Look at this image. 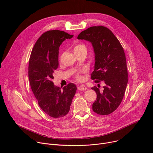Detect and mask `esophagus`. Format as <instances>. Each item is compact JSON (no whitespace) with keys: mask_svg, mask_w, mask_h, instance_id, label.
Here are the masks:
<instances>
[{"mask_svg":"<svg viewBox=\"0 0 153 153\" xmlns=\"http://www.w3.org/2000/svg\"><path fill=\"white\" fill-rule=\"evenodd\" d=\"M77 89H78L79 90H82V91H83V90H87V88L85 85H80V86L78 87V88H77Z\"/></svg>","mask_w":153,"mask_h":153,"instance_id":"esophagus-1","label":"esophagus"}]
</instances>
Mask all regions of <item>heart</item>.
<instances>
[{
    "instance_id": "heart-1",
    "label": "heart",
    "mask_w": 153,
    "mask_h": 153,
    "mask_svg": "<svg viewBox=\"0 0 153 153\" xmlns=\"http://www.w3.org/2000/svg\"><path fill=\"white\" fill-rule=\"evenodd\" d=\"M84 48H85V49H86V48H85V47L84 45L77 44H76V45L74 46V52H77V51H79V50H82V49H84ZM76 78H77V79H82V78H81V77H80L79 75H78V74L76 76Z\"/></svg>"
}]
</instances>
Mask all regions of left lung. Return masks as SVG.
I'll list each match as a JSON object with an SVG mask.
<instances>
[{
  "mask_svg": "<svg viewBox=\"0 0 153 153\" xmlns=\"http://www.w3.org/2000/svg\"><path fill=\"white\" fill-rule=\"evenodd\" d=\"M77 39L85 40L93 46L95 53L94 71L91 78L96 83L104 82L103 92L92 87L97 99L92 105L98 114L108 115L120 105L128 82L126 58L123 47L108 28L92 26L81 32Z\"/></svg>",
  "mask_w": 153,
  "mask_h": 153,
  "instance_id": "8db88e82",
  "label": "left lung"
}]
</instances>
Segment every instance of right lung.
I'll use <instances>...</instances> for the list:
<instances>
[{
	"label": "right lung",
	"mask_w": 153,
	"mask_h": 153,
	"mask_svg": "<svg viewBox=\"0 0 153 153\" xmlns=\"http://www.w3.org/2000/svg\"><path fill=\"white\" fill-rule=\"evenodd\" d=\"M73 37L62 30H48L37 39L30 56V87L40 108L54 118L62 117L69 113L77 90L74 84L69 83L62 89L52 81L58 67L59 47L64 40Z\"/></svg>",
	"instance_id": "obj_1"
}]
</instances>
